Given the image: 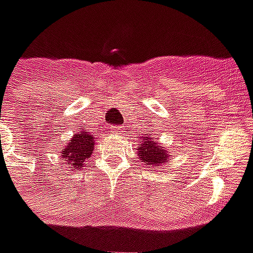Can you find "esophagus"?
Returning a JSON list of instances; mask_svg holds the SVG:
<instances>
[{
    "label": "esophagus",
    "mask_w": 253,
    "mask_h": 253,
    "mask_svg": "<svg viewBox=\"0 0 253 253\" xmlns=\"http://www.w3.org/2000/svg\"><path fill=\"white\" fill-rule=\"evenodd\" d=\"M110 132H112V133H121V132H123L122 127H121V126H112V127H110Z\"/></svg>",
    "instance_id": "obj_1"
}]
</instances>
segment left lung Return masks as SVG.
<instances>
[{"instance_id":"obj_1","label":"left lung","mask_w":253,"mask_h":253,"mask_svg":"<svg viewBox=\"0 0 253 253\" xmlns=\"http://www.w3.org/2000/svg\"><path fill=\"white\" fill-rule=\"evenodd\" d=\"M139 155L140 162L148 166H160L161 164L168 161L169 155L162 145H160L153 137L141 136L139 140V147L135 148Z\"/></svg>"}]
</instances>
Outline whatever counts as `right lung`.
Wrapping results in <instances>:
<instances>
[{"label": "right lung", "instance_id": "1", "mask_svg": "<svg viewBox=\"0 0 253 253\" xmlns=\"http://www.w3.org/2000/svg\"><path fill=\"white\" fill-rule=\"evenodd\" d=\"M93 151V135H89L85 130L77 132L67 143L62 151V157L67 161L70 169H80L89 159Z\"/></svg>", "mask_w": 253, "mask_h": 253}]
</instances>
